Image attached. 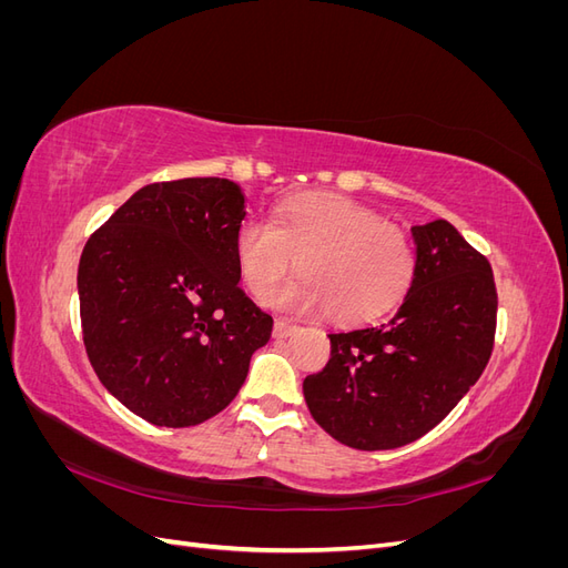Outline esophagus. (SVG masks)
I'll return each mask as SVG.
<instances>
[{"label": "esophagus", "mask_w": 568, "mask_h": 568, "mask_svg": "<svg viewBox=\"0 0 568 568\" xmlns=\"http://www.w3.org/2000/svg\"><path fill=\"white\" fill-rule=\"evenodd\" d=\"M298 332V326L296 324H291V322H284V320H277L274 322V338H288V336H294Z\"/></svg>", "instance_id": "esophagus-1"}]
</instances>
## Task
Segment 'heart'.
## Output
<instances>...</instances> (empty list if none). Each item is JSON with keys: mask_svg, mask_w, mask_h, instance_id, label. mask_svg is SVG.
<instances>
[{"mask_svg": "<svg viewBox=\"0 0 568 568\" xmlns=\"http://www.w3.org/2000/svg\"><path fill=\"white\" fill-rule=\"evenodd\" d=\"M234 253L257 298L298 261L303 277L274 288L267 303L288 313L326 311L346 324L390 313L417 277V248L403 227L363 203L329 194L288 199L274 222L244 220Z\"/></svg>", "mask_w": 568, "mask_h": 568, "instance_id": "obj_1", "label": "heart"}]
</instances>
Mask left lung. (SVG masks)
<instances>
[{"mask_svg": "<svg viewBox=\"0 0 568 568\" xmlns=\"http://www.w3.org/2000/svg\"><path fill=\"white\" fill-rule=\"evenodd\" d=\"M417 277L390 320L329 334L332 357L303 395L326 434L355 450H393L450 415L484 374L497 322L486 255L448 220L412 227Z\"/></svg>", "mask_w": 568, "mask_h": 568, "instance_id": "left-lung-1", "label": "left lung"}]
</instances>
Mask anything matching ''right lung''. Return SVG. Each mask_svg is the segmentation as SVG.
<instances>
[{"label":"right lung","instance_id":"add662e5","mask_svg":"<svg viewBox=\"0 0 568 568\" xmlns=\"http://www.w3.org/2000/svg\"><path fill=\"white\" fill-rule=\"evenodd\" d=\"M244 203L220 178L146 184L84 244V351L106 390L149 424L215 417L272 336V317L239 286Z\"/></svg>","mask_w":568,"mask_h":568}]
</instances>
